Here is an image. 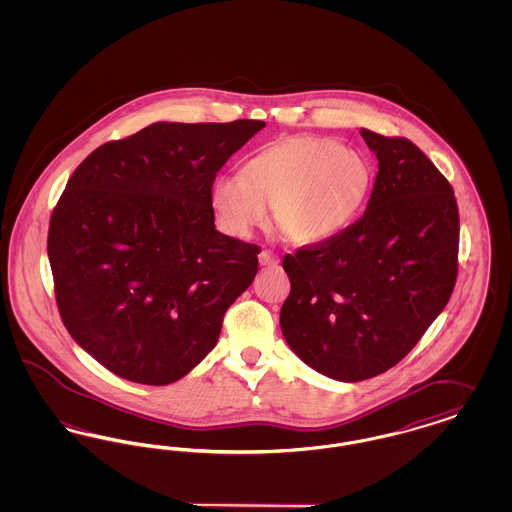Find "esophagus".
<instances>
[{"label":"esophagus","instance_id":"esophagus-1","mask_svg":"<svg viewBox=\"0 0 512 512\" xmlns=\"http://www.w3.org/2000/svg\"><path fill=\"white\" fill-rule=\"evenodd\" d=\"M259 263H261L263 267H274V265L280 263V257L274 255V253L268 251V249H263V251L259 253Z\"/></svg>","mask_w":512,"mask_h":512}]
</instances>
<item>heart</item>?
Returning <instances> with one entry per match:
<instances>
[{"label":"heart","instance_id":"obj_1","mask_svg":"<svg viewBox=\"0 0 512 512\" xmlns=\"http://www.w3.org/2000/svg\"><path fill=\"white\" fill-rule=\"evenodd\" d=\"M372 172L365 155L332 138L295 136L245 163L242 176H220L213 209L232 238L267 226L268 209L297 244H324L343 234L365 207Z\"/></svg>","mask_w":512,"mask_h":512}]
</instances>
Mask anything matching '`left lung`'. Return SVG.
<instances>
[{"instance_id":"left-lung-1","label":"left lung","mask_w":512,"mask_h":512,"mask_svg":"<svg viewBox=\"0 0 512 512\" xmlns=\"http://www.w3.org/2000/svg\"><path fill=\"white\" fill-rule=\"evenodd\" d=\"M361 136L378 172L365 215L282 267L280 311L293 353L320 374L361 382L397 365L445 309L457 280L459 209L451 184L407 138Z\"/></svg>"}]
</instances>
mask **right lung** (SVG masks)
<instances>
[{
  "mask_svg": "<svg viewBox=\"0 0 512 512\" xmlns=\"http://www.w3.org/2000/svg\"><path fill=\"white\" fill-rule=\"evenodd\" d=\"M263 121L153 122L92 151L49 220L59 315L124 380L167 386L219 341L257 245L215 228L213 182Z\"/></svg>",
  "mask_w": 512,
  "mask_h": 512,
  "instance_id": "add662e5",
  "label": "right lung"
}]
</instances>
